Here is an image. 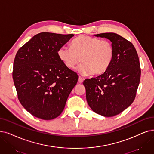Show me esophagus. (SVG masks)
Returning <instances> with one entry per match:
<instances>
[{"mask_svg":"<svg viewBox=\"0 0 154 154\" xmlns=\"http://www.w3.org/2000/svg\"><path fill=\"white\" fill-rule=\"evenodd\" d=\"M83 80H84V79L83 78H82L81 76H79L78 77V82L79 83H82L83 82Z\"/></svg>","mask_w":154,"mask_h":154,"instance_id":"1","label":"esophagus"}]
</instances>
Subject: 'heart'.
Here are the masks:
<instances>
[{"mask_svg": "<svg viewBox=\"0 0 154 154\" xmlns=\"http://www.w3.org/2000/svg\"><path fill=\"white\" fill-rule=\"evenodd\" d=\"M113 55L114 48L109 41L84 35L74 39L71 48L64 46L57 51L59 59L69 69H75L82 59L83 64L78 71L82 75L103 73L110 64Z\"/></svg>", "mask_w": 154, "mask_h": 154, "instance_id": "obj_1", "label": "heart"}]
</instances>
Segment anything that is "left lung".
Instances as JSON below:
<instances>
[{
  "mask_svg": "<svg viewBox=\"0 0 154 154\" xmlns=\"http://www.w3.org/2000/svg\"><path fill=\"white\" fill-rule=\"evenodd\" d=\"M112 42V60L107 69L83 85L89 106L95 113L112 117L130 106L136 97L141 69L137 52L130 42L114 33L95 35Z\"/></svg>",
  "mask_w": 154,
  "mask_h": 154,
  "instance_id": "8db88e82",
  "label": "left lung"
}]
</instances>
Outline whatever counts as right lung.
I'll list each match as a JSON object with an SVG mask.
<instances>
[{
    "label": "right lung",
    "mask_w": 154,
    "mask_h": 154,
    "mask_svg": "<svg viewBox=\"0 0 154 154\" xmlns=\"http://www.w3.org/2000/svg\"><path fill=\"white\" fill-rule=\"evenodd\" d=\"M73 34L42 32L35 35L18 50L13 78L18 99L28 112L51 120L64 109L78 76L67 68L57 56Z\"/></svg>",
    "instance_id": "obj_1"
}]
</instances>
